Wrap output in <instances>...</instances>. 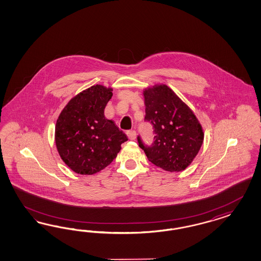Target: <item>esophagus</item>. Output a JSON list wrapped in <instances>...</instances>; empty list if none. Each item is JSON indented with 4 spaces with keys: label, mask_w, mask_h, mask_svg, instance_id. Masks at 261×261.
I'll return each instance as SVG.
<instances>
[{
    "label": "esophagus",
    "mask_w": 261,
    "mask_h": 261,
    "mask_svg": "<svg viewBox=\"0 0 261 261\" xmlns=\"http://www.w3.org/2000/svg\"><path fill=\"white\" fill-rule=\"evenodd\" d=\"M127 137L129 138V140H135L136 139V131L135 130H128L126 132Z\"/></svg>",
    "instance_id": "34e87169"
}]
</instances>
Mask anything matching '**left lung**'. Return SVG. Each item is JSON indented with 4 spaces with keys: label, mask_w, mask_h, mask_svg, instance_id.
<instances>
[{
    "label": "left lung",
    "mask_w": 261,
    "mask_h": 261,
    "mask_svg": "<svg viewBox=\"0 0 261 261\" xmlns=\"http://www.w3.org/2000/svg\"><path fill=\"white\" fill-rule=\"evenodd\" d=\"M145 117L150 122L154 139L144 144L140 135L139 146L153 165L166 171H182L195 158L204 133L193 112L166 85L144 91Z\"/></svg>",
    "instance_id": "obj_1"
}]
</instances>
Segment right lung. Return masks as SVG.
Listing matches in <instances>:
<instances>
[{"label": "right lung", "instance_id": "add662e5", "mask_svg": "<svg viewBox=\"0 0 261 261\" xmlns=\"http://www.w3.org/2000/svg\"><path fill=\"white\" fill-rule=\"evenodd\" d=\"M112 91L101 85L89 88L71 99L57 119V150L76 173L92 175L102 170L128 140L114 121L104 116Z\"/></svg>", "mask_w": 261, "mask_h": 261}]
</instances>
